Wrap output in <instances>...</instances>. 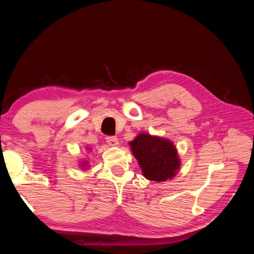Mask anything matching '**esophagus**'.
<instances>
[{
  "label": "esophagus",
  "mask_w": 254,
  "mask_h": 254,
  "mask_svg": "<svg viewBox=\"0 0 254 254\" xmlns=\"http://www.w3.org/2000/svg\"><path fill=\"white\" fill-rule=\"evenodd\" d=\"M106 141H107L108 144L110 145V146H118V145H119V141H118L117 136H112V135L107 136Z\"/></svg>",
  "instance_id": "obj_1"
}]
</instances>
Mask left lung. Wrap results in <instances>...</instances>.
Listing matches in <instances>:
<instances>
[{
	"label": "left lung",
	"instance_id": "left-lung-1",
	"mask_svg": "<svg viewBox=\"0 0 254 254\" xmlns=\"http://www.w3.org/2000/svg\"><path fill=\"white\" fill-rule=\"evenodd\" d=\"M130 145L144 177L148 180L165 181L179 169L177 150L168 139L139 134Z\"/></svg>",
	"mask_w": 254,
	"mask_h": 254
}]
</instances>
